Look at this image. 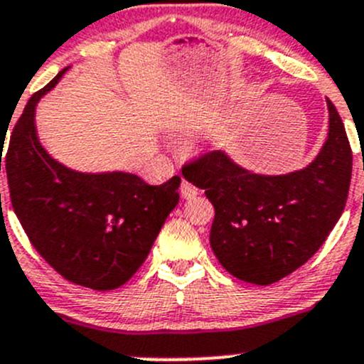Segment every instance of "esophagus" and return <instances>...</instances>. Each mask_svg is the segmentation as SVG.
<instances>
[{
    "instance_id": "esophagus-1",
    "label": "esophagus",
    "mask_w": 364,
    "mask_h": 364,
    "mask_svg": "<svg viewBox=\"0 0 364 364\" xmlns=\"http://www.w3.org/2000/svg\"><path fill=\"white\" fill-rule=\"evenodd\" d=\"M179 192H181L183 199H193V197H196L197 193H199V188H197L196 185H192V183L186 181V179H183V181H181V190H179Z\"/></svg>"
}]
</instances>
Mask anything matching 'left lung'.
Masks as SVG:
<instances>
[{"label":"left lung","instance_id":"obj_1","mask_svg":"<svg viewBox=\"0 0 364 364\" xmlns=\"http://www.w3.org/2000/svg\"><path fill=\"white\" fill-rule=\"evenodd\" d=\"M329 132L317 159L284 176L253 174L223 151L200 155L183 176L215 208L209 243L232 277L269 285L303 266L343 213L352 149L331 100Z\"/></svg>","mask_w":364,"mask_h":364}]
</instances>
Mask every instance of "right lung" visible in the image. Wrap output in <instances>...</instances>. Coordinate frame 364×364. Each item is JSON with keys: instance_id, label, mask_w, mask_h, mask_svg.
<instances>
[{"instance_id": "1", "label": "right lung", "mask_w": 364, "mask_h": 364, "mask_svg": "<svg viewBox=\"0 0 364 364\" xmlns=\"http://www.w3.org/2000/svg\"><path fill=\"white\" fill-rule=\"evenodd\" d=\"M67 70L29 98L14 127L5 159L10 200L50 267L72 284L112 291L146 260L179 203L181 178L153 186L128 172L84 174L49 156L36 135L35 107Z\"/></svg>"}]
</instances>
